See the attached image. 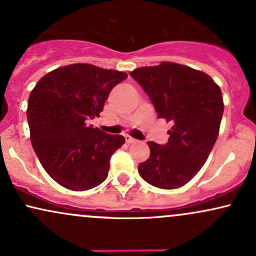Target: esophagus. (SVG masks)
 Masks as SVG:
<instances>
[{"label": "esophagus", "mask_w": 256, "mask_h": 256, "mask_svg": "<svg viewBox=\"0 0 256 256\" xmlns=\"http://www.w3.org/2000/svg\"><path fill=\"white\" fill-rule=\"evenodd\" d=\"M125 140L128 144H132V143H136L137 140H134V138H132L130 136H125Z\"/></svg>", "instance_id": "esophagus-1"}]
</instances>
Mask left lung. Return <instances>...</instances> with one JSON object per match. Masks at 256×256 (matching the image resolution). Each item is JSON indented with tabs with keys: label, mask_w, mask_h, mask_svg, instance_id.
Wrapping results in <instances>:
<instances>
[{
	"label": "left lung",
	"mask_w": 256,
	"mask_h": 256,
	"mask_svg": "<svg viewBox=\"0 0 256 256\" xmlns=\"http://www.w3.org/2000/svg\"><path fill=\"white\" fill-rule=\"evenodd\" d=\"M130 76L152 100L158 118L173 124L165 146L148 142L150 156L138 172L152 186L178 189L201 170L218 138L222 90L204 72L176 62L140 67Z\"/></svg>",
	"instance_id": "1"
}]
</instances>
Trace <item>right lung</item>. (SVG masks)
<instances>
[{"mask_svg":"<svg viewBox=\"0 0 256 256\" xmlns=\"http://www.w3.org/2000/svg\"><path fill=\"white\" fill-rule=\"evenodd\" d=\"M128 78L124 72L89 64L58 67L38 80L28 98L30 140L43 168L73 192L104 182L113 152L125 143L88 124L100 116L110 90Z\"/></svg>","mask_w":256,"mask_h":256,"instance_id":"obj_1","label":"right lung"}]
</instances>
